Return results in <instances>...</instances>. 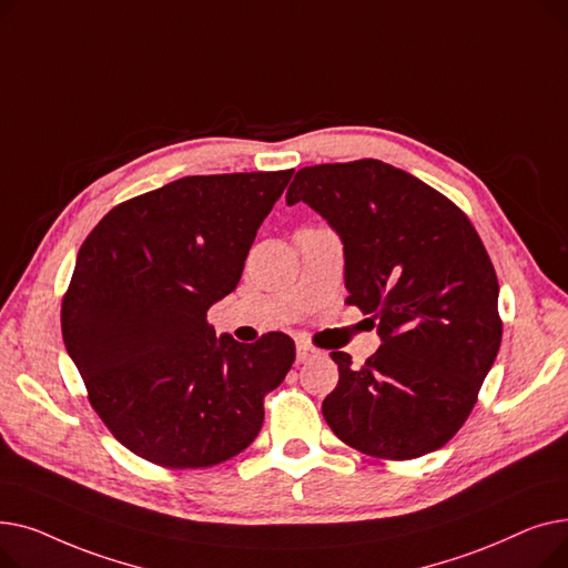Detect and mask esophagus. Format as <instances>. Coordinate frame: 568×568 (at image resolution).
<instances>
[{
    "mask_svg": "<svg viewBox=\"0 0 568 568\" xmlns=\"http://www.w3.org/2000/svg\"><path fill=\"white\" fill-rule=\"evenodd\" d=\"M317 354H320V349H315L313 345H308V343H296V362H300V364L313 362Z\"/></svg>",
    "mask_w": 568,
    "mask_h": 568,
    "instance_id": "esophagus-1",
    "label": "esophagus"
}]
</instances>
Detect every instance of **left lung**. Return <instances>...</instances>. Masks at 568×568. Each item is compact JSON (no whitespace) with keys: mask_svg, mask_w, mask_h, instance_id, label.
Wrapping results in <instances>:
<instances>
[{"mask_svg":"<svg viewBox=\"0 0 568 568\" xmlns=\"http://www.w3.org/2000/svg\"><path fill=\"white\" fill-rule=\"evenodd\" d=\"M285 200L306 202L343 239L345 304L373 315L382 338L362 368L332 352L326 424L375 458L437 452L465 424L501 343L479 234L449 197L375 159L302 168Z\"/></svg>","mask_w":568,"mask_h":568,"instance_id":"1","label":"left lung"}]
</instances>
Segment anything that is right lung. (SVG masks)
Returning a JSON list of instances; mask_svg holds the SVG:
<instances>
[{
	"label": "right lung",
	"instance_id": "add662e5",
	"mask_svg": "<svg viewBox=\"0 0 568 568\" xmlns=\"http://www.w3.org/2000/svg\"><path fill=\"white\" fill-rule=\"evenodd\" d=\"M292 172L176 179L110 209L80 246L62 302L64 345L89 403L135 456L212 467L257 437L294 341L216 338L206 311L242 278Z\"/></svg>",
	"mask_w": 568,
	"mask_h": 568
}]
</instances>
